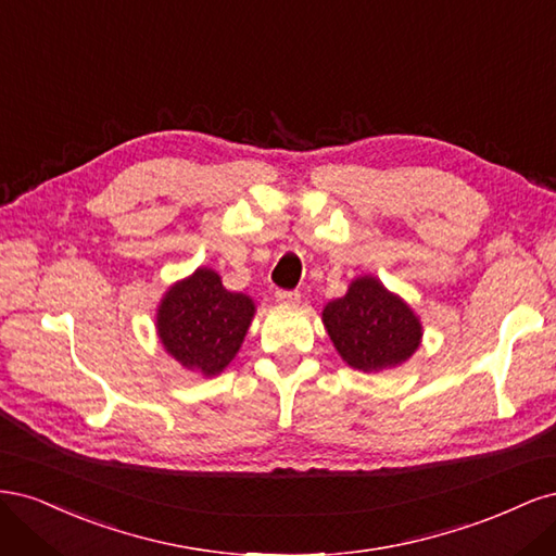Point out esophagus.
Segmentation results:
<instances>
[{
    "instance_id": "esophagus-1",
    "label": "esophagus",
    "mask_w": 556,
    "mask_h": 556,
    "mask_svg": "<svg viewBox=\"0 0 556 556\" xmlns=\"http://www.w3.org/2000/svg\"><path fill=\"white\" fill-rule=\"evenodd\" d=\"M276 301L278 304H288V306H296L301 301L299 292H290V290H278L276 292Z\"/></svg>"
}]
</instances>
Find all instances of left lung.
Segmentation results:
<instances>
[{"label": "left lung", "mask_w": 556, "mask_h": 556, "mask_svg": "<svg viewBox=\"0 0 556 556\" xmlns=\"http://www.w3.org/2000/svg\"><path fill=\"white\" fill-rule=\"evenodd\" d=\"M323 323L343 362L364 374L401 366L422 341L419 317L374 276L352 280L345 296L329 301Z\"/></svg>", "instance_id": "1"}]
</instances>
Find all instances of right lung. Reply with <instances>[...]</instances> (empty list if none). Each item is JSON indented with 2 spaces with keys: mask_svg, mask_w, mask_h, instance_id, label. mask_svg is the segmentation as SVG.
<instances>
[{
  "mask_svg": "<svg viewBox=\"0 0 556 556\" xmlns=\"http://www.w3.org/2000/svg\"><path fill=\"white\" fill-rule=\"evenodd\" d=\"M252 317L255 301L225 290L213 268H197L162 296L157 333L180 366L213 378L237 357Z\"/></svg>",
  "mask_w": 556,
  "mask_h": 556,
  "instance_id": "right-lung-1",
  "label": "right lung"
}]
</instances>
